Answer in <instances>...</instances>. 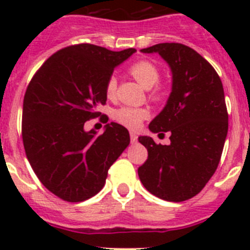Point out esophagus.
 <instances>
[{"mask_svg":"<svg viewBox=\"0 0 250 250\" xmlns=\"http://www.w3.org/2000/svg\"><path fill=\"white\" fill-rule=\"evenodd\" d=\"M130 140H131V143H136V141H138V135H136V132L130 131Z\"/></svg>","mask_w":250,"mask_h":250,"instance_id":"34e87169","label":"esophagus"}]
</instances>
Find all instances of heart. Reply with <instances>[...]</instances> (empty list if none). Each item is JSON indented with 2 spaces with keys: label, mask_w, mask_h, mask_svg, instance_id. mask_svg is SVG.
Returning <instances> with one entry per match:
<instances>
[{
  "label": "heart",
  "mask_w": 250,
  "mask_h": 250,
  "mask_svg": "<svg viewBox=\"0 0 250 250\" xmlns=\"http://www.w3.org/2000/svg\"><path fill=\"white\" fill-rule=\"evenodd\" d=\"M130 74L132 77L140 83L145 89H151L150 92V99L155 101H160L164 98V92L159 87H154L159 83L160 79V72L155 65L147 60H139L132 63L129 68ZM116 87H118V80L114 75L107 77L105 83V94L109 99H112L116 94ZM149 116V110L145 107H132V106H121L114 111V119L119 124L124 125L129 129H138L143 120Z\"/></svg>",
  "instance_id": "heart-1"
}]
</instances>
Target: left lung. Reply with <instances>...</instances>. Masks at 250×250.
Listing matches in <instances>:
<instances>
[{
    "mask_svg": "<svg viewBox=\"0 0 250 250\" xmlns=\"http://www.w3.org/2000/svg\"><path fill=\"white\" fill-rule=\"evenodd\" d=\"M141 52H158L169 63L173 89L164 110L149 125L152 132H171L170 144L139 138L147 149L139 178L160 199L184 202L202 191L222 158L228 134L222 80L202 55L183 43H158Z\"/></svg>",
    "mask_w": 250,
    "mask_h": 250,
    "instance_id": "8db88e82",
    "label": "left lung"
}]
</instances>
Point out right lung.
<instances>
[{
	"label": "right lung",
	"instance_id": "right-lung-1",
	"mask_svg": "<svg viewBox=\"0 0 250 250\" xmlns=\"http://www.w3.org/2000/svg\"><path fill=\"white\" fill-rule=\"evenodd\" d=\"M135 51L68 46L51 55L31 79L22 110L23 147L40 182L60 199L79 203L96 195L129 145V131L120 124H107L100 135L83 125L101 114L96 109L106 104L107 77Z\"/></svg>",
	"mask_w": 250,
	"mask_h": 250
}]
</instances>
